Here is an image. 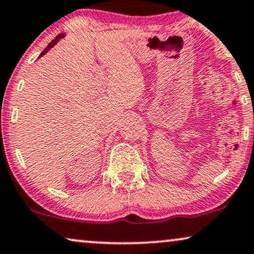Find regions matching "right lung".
I'll return each instance as SVG.
<instances>
[{"mask_svg":"<svg viewBox=\"0 0 254 254\" xmlns=\"http://www.w3.org/2000/svg\"><path fill=\"white\" fill-rule=\"evenodd\" d=\"M63 37H64V35H63V33H60V35H58V36H57V37H56V38H54V39L52 40V42H51V43L49 44V45H47V47H46V49H45V50H44L42 53H40V56H39V57H43V56H44V54H45L46 52H49V50L51 49V47H53L54 45H56V44L59 42V39H60V38H63Z\"/></svg>","mask_w":254,"mask_h":254,"instance_id":"1","label":"right lung"}]
</instances>
